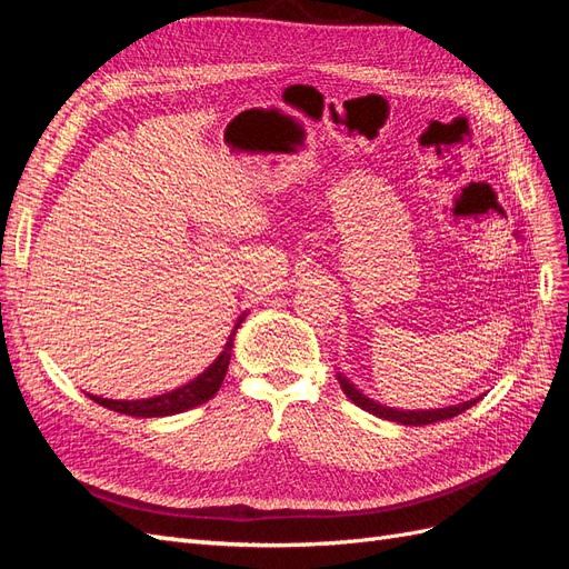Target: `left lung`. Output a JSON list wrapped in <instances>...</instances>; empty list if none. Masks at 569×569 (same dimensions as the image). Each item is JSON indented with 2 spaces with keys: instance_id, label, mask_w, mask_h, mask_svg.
I'll return each mask as SVG.
<instances>
[{
  "instance_id": "8db88e82",
  "label": "left lung",
  "mask_w": 569,
  "mask_h": 569,
  "mask_svg": "<svg viewBox=\"0 0 569 569\" xmlns=\"http://www.w3.org/2000/svg\"><path fill=\"white\" fill-rule=\"evenodd\" d=\"M337 380L341 385V391L349 396V399L358 406L363 408L368 412H372V416L377 418H385V420H391V422H401V425H412V427H422V425H432V422H441V420H449V418H456L460 416V412H465L468 408H472L479 399H470V401H462L458 406H449V408H432V410H399V408H389V406H382L380 401L370 399V396H366L363 391H360L351 380H347L341 372L337 375Z\"/></svg>"
}]
</instances>
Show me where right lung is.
Here are the masks:
<instances>
[{"instance_id":"add662e5","label":"right lung","mask_w":569,"mask_h":569,"mask_svg":"<svg viewBox=\"0 0 569 569\" xmlns=\"http://www.w3.org/2000/svg\"><path fill=\"white\" fill-rule=\"evenodd\" d=\"M242 318H244V313L239 316L234 330L228 337V343L222 347L220 356L199 377H194L192 382H187L168 393L151 396V399H140V401H113V399H101V396H92V393H90V399L99 406H104L116 412H123V416H132V418H166V416H176V412H184L189 408H197V406L206 403L209 399H213L222 380H226L232 347H234V332H237L239 322H242Z\"/></svg>"}]
</instances>
